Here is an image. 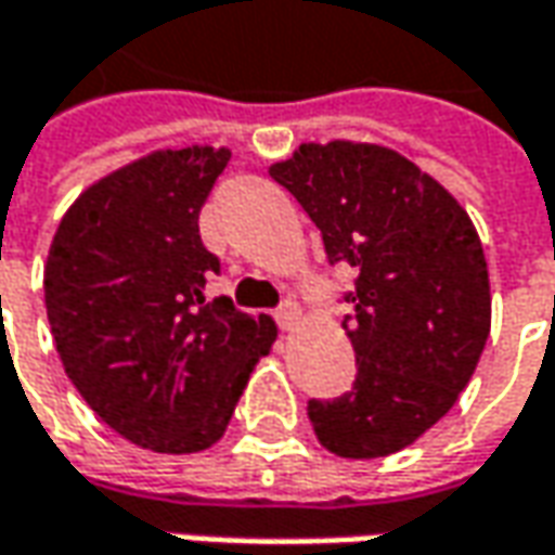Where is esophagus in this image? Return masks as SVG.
<instances>
[{
    "instance_id": "obj_1",
    "label": "esophagus",
    "mask_w": 555,
    "mask_h": 555,
    "mask_svg": "<svg viewBox=\"0 0 555 555\" xmlns=\"http://www.w3.org/2000/svg\"><path fill=\"white\" fill-rule=\"evenodd\" d=\"M274 318H278V327H281V331H293V327L299 324V306H296L293 299H284L281 309L274 311Z\"/></svg>"
}]
</instances>
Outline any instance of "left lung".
<instances>
[{
  "mask_svg": "<svg viewBox=\"0 0 555 555\" xmlns=\"http://www.w3.org/2000/svg\"><path fill=\"white\" fill-rule=\"evenodd\" d=\"M268 172L318 224L331 266L354 268L343 327L358 376L311 398L314 436L339 457L395 454L454 408L488 343L479 234L436 179L379 144H302Z\"/></svg>",
  "mask_w": 555,
  "mask_h": 555,
  "instance_id": "8db88e82",
  "label": "left lung"
}]
</instances>
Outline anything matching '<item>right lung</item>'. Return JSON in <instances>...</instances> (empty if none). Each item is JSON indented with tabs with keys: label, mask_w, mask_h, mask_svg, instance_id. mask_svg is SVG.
Instances as JSON below:
<instances>
[{
	"label": "right lung",
	"mask_w": 555,
	"mask_h": 555,
	"mask_svg": "<svg viewBox=\"0 0 555 555\" xmlns=\"http://www.w3.org/2000/svg\"><path fill=\"white\" fill-rule=\"evenodd\" d=\"M231 160L216 147L157 151L79 194L54 231L46 309L64 371L114 433L194 454L228 429L278 327L206 299L222 271L201 206Z\"/></svg>",
	"instance_id": "right-lung-1"
}]
</instances>
